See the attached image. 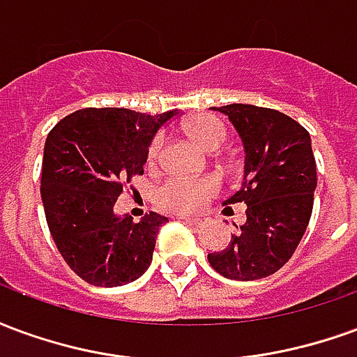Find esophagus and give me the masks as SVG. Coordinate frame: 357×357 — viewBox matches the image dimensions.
Wrapping results in <instances>:
<instances>
[{
  "instance_id": "34e87169",
  "label": "esophagus",
  "mask_w": 357,
  "mask_h": 357,
  "mask_svg": "<svg viewBox=\"0 0 357 357\" xmlns=\"http://www.w3.org/2000/svg\"><path fill=\"white\" fill-rule=\"evenodd\" d=\"M181 220H183L185 224L193 225V227H202V225L208 222L206 218H202V216H183Z\"/></svg>"
}]
</instances>
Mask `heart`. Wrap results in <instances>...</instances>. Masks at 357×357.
Segmentation results:
<instances>
[{
	"label": "heart",
	"instance_id": "obj_1",
	"mask_svg": "<svg viewBox=\"0 0 357 357\" xmlns=\"http://www.w3.org/2000/svg\"><path fill=\"white\" fill-rule=\"evenodd\" d=\"M183 130L191 139L206 151H218L227 139V128L220 118L212 114H199L187 120ZM162 141L156 137L149 147V162L160 156ZM218 193L216 179L212 178H170L156 189L155 201L170 212H193Z\"/></svg>",
	"mask_w": 357,
	"mask_h": 357
}]
</instances>
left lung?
Instances as JSON below:
<instances>
[{
	"label": "left lung",
	"mask_w": 357,
	"mask_h": 357,
	"mask_svg": "<svg viewBox=\"0 0 357 357\" xmlns=\"http://www.w3.org/2000/svg\"><path fill=\"white\" fill-rule=\"evenodd\" d=\"M212 109L229 118L243 139V185L224 206L247 204V222L208 262L227 279L255 281L289 262L310 224L317 185L312 139L275 109L241 102Z\"/></svg>",
	"instance_id": "1"
}]
</instances>
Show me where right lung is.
<instances>
[{
  "label": "right lung",
  "mask_w": 357,
  "mask_h": 357,
  "mask_svg": "<svg viewBox=\"0 0 357 357\" xmlns=\"http://www.w3.org/2000/svg\"><path fill=\"white\" fill-rule=\"evenodd\" d=\"M178 114L82 109L47 135L40 187L45 220L65 262L89 284L132 283L151 266L156 233L168 218L149 212L133 222L116 216L114 204L124 183L143 176L156 132Z\"/></svg>",
  "instance_id": "right-lung-1"
}]
</instances>
